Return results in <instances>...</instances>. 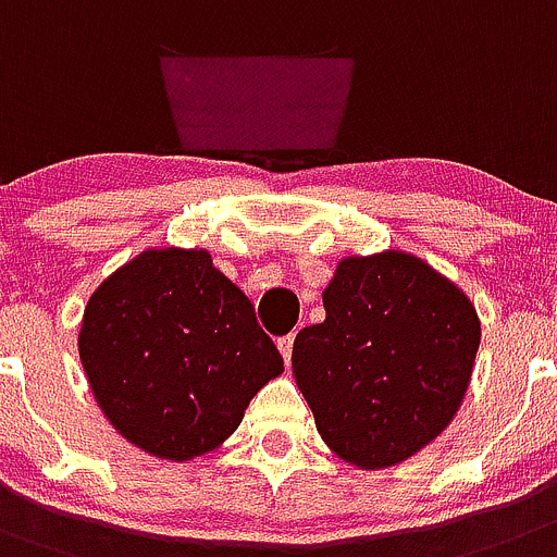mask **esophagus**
<instances>
[{
  "label": "esophagus",
  "instance_id": "obj_1",
  "mask_svg": "<svg viewBox=\"0 0 557 557\" xmlns=\"http://www.w3.org/2000/svg\"><path fill=\"white\" fill-rule=\"evenodd\" d=\"M277 349H280V355H283L285 366H288L290 363V352H294V333H288V335H283V338H277Z\"/></svg>",
  "mask_w": 557,
  "mask_h": 557
}]
</instances>
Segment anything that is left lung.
<instances>
[{"label":"left lung","mask_w":557,"mask_h":557,"mask_svg":"<svg viewBox=\"0 0 557 557\" xmlns=\"http://www.w3.org/2000/svg\"><path fill=\"white\" fill-rule=\"evenodd\" d=\"M322 324L294 338V377L338 458L385 469L453 422L480 322L463 290L405 252L344 258Z\"/></svg>","instance_id":"1"}]
</instances>
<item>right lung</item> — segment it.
Instances as JSON below:
<instances>
[{
  "label": "right lung",
  "mask_w": 557,
  "mask_h": 557,
  "mask_svg": "<svg viewBox=\"0 0 557 557\" xmlns=\"http://www.w3.org/2000/svg\"><path fill=\"white\" fill-rule=\"evenodd\" d=\"M79 360L99 408L169 460L216 449L283 372L255 308L205 249H147L91 294Z\"/></svg>",
  "instance_id": "obj_1"
}]
</instances>
